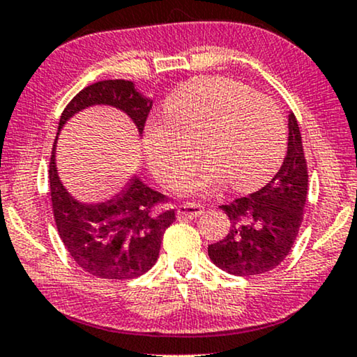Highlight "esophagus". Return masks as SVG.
<instances>
[{
	"instance_id": "obj_1",
	"label": "esophagus",
	"mask_w": 357,
	"mask_h": 357,
	"mask_svg": "<svg viewBox=\"0 0 357 357\" xmlns=\"http://www.w3.org/2000/svg\"><path fill=\"white\" fill-rule=\"evenodd\" d=\"M178 216L182 218H197L203 213V206L200 203H193V202H185L182 205H178Z\"/></svg>"
}]
</instances>
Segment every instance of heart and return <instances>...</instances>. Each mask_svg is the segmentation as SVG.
<instances>
[{"instance_id":"b5f03b06","label":"heart","mask_w":357,"mask_h":357,"mask_svg":"<svg viewBox=\"0 0 357 357\" xmlns=\"http://www.w3.org/2000/svg\"><path fill=\"white\" fill-rule=\"evenodd\" d=\"M198 146L206 164L185 182V192H203L226 180L234 190H252L284 159V114L269 96L233 78H195L169 95L165 119L147 124L144 149L160 182L177 187L195 169Z\"/></svg>"}]
</instances>
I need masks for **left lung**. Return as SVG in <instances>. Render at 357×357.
<instances>
[{"label": "left lung", "instance_id": "obj_1", "mask_svg": "<svg viewBox=\"0 0 357 357\" xmlns=\"http://www.w3.org/2000/svg\"><path fill=\"white\" fill-rule=\"evenodd\" d=\"M279 172L249 197L221 205L231 221L225 239L208 246L213 264L233 275H261L275 269L297 239L307 203L308 170L302 134L289 114V144Z\"/></svg>", "mask_w": 357, "mask_h": 357}]
</instances>
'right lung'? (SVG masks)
Returning a JSON list of instances; mask_svg holds the SVG:
<instances>
[{
    "label": "right lung",
    "mask_w": 357,
    "mask_h": 357,
    "mask_svg": "<svg viewBox=\"0 0 357 357\" xmlns=\"http://www.w3.org/2000/svg\"><path fill=\"white\" fill-rule=\"evenodd\" d=\"M93 105L124 111L144 131L152 101L136 91L132 82L103 80L83 88L60 116L59 131L68 118ZM50 200L60 239L73 261L98 279H136L159 257L165 229L174 223L175 210H160L169 197L131 178L119 195L98 205L80 203L63 188L55 169V147L49 164Z\"/></svg>",
    "instance_id": "right-lung-1"
}]
</instances>
